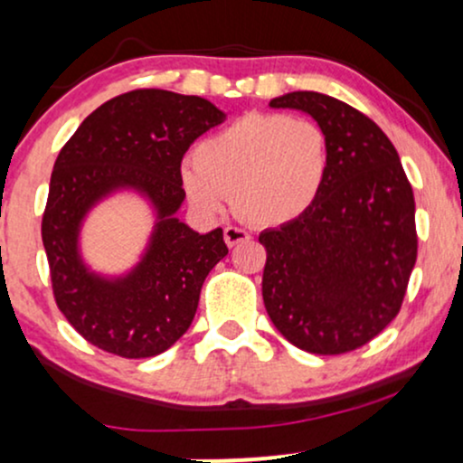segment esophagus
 <instances>
[{
    "label": "esophagus",
    "instance_id": "obj_1",
    "mask_svg": "<svg viewBox=\"0 0 463 463\" xmlns=\"http://www.w3.org/2000/svg\"><path fill=\"white\" fill-rule=\"evenodd\" d=\"M250 239V235L246 231H243V228H237V226H228V228H224V241L228 243V246H237V243H243V241H248Z\"/></svg>",
    "mask_w": 463,
    "mask_h": 463
}]
</instances>
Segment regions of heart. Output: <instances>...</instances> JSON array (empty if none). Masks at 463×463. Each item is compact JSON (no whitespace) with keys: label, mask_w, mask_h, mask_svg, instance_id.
Returning a JSON list of instances; mask_svg holds the SVG:
<instances>
[{"label":"heart","mask_w":463,"mask_h":463,"mask_svg":"<svg viewBox=\"0 0 463 463\" xmlns=\"http://www.w3.org/2000/svg\"><path fill=\"white\" fill-rule=\"evenodd\" d=\"M328 165L331 147L316 121L248 113L195 147L183 184L204 213H220L232 195L243 222L276 228L316 204Z\"/></svg>","instance_id":"b5f03b06"}]
</instances>
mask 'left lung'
<instances>
[{
    "instance_id": "1",
    "label": "left lung",
    "mask_w": 463,
    "mask_h": 463,
    "mask_svg": "<svg viewBox=\"0 0 463 463\" xmlns=\"http://www.w3.org/2000/svg\"><path fill=\"white\" fill-rule=\"evenodd\" d=\"M309 113L331 165L316 204L265 231L263 302L280 335L307 353L344 354L401 311L418 257L416 202L396 147L370 117L316 91L269 102Z\"/></svg>"
}]
</instances>
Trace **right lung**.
Masks as SVG:
<instances>
[{"instance_id":"obj_1","label":"right lung","mask_w":463,"mask_h":463,"mask_svg":"<svg viewBox=\"0 0 463 463\" xmlns=\"http://www.w3.org/2000/svg\"><path fill=\"white\" fill-rule=\"evenodd\" d=\"M222 121L198 95L135 89L95 109L58 154L41 222L52 291L67 322L104 353L154 357L194 322L204 279L228 248L222 228L200 235L174 217L184 200L180 165ZM117 186L143 190L162 222L140 268L110 284L83 269L75 237L88 206Z\"/></svg>"}]
</instances>
